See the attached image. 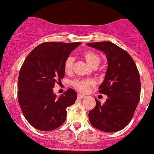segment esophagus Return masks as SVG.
I'll return each instance as SVG.
<instances>
[{"mask_svg":"<svg viewBox=\"0 0 154 154\" xmlns=\"http://www.w3.org/2000/svg\"><path fill=\"white\" fill-rule=\"evenodd\" d=\"M85 97H86V96L83 95V94H77V97H78L79 99H83V98H84Z\"/></svg>","mask_w":154,"mask_h":154,"instance_id":"34e87169","label":"esophagus"}]
</instances>
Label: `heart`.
Instances as JSON below:
<instances>
[{"label": "heart", "instance_id": "1", "mask_svg": "<svg viewBox=\"0 0 154 154\" xmlns=\"http://www.w3.org/2000/svg\"><path fill=\"white\" fill-rule=\"evenodd\" d=\"M83 57L88 65L91 68H97L100 63V57L96 52L92 51H87L83 53ZM74 60L72 57H69L65 60L64 70L66 73L71 72L73 67ZM72 86L80 92H87L89 87L94 84L92 80H75L71 83Z\"/></svg>", "mask_w": 154, "mask_h": 154}]
</instances>
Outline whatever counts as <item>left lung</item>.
Listing matches in <instances>:
<instances>
[{"mask_svg":"<svg viewBox=\"0 0 154 154\" xmlns=\"http://www.w3.org/2000/svg\"><path fill=\"white\" fill-rule=\"evenodd\" d=\"M87 45L106 54L108 67L99 92L107 95L103 104L95 99L96 106L88 113L90 123L107 133L117 132L128 125L140 99V76L133 58L111 42L88 43Z\"/></svg>","mask_w":154,"mask_h":154,"instance_id":"8db88e82","label":"left lung"}]
</instances>
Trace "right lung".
<instances>
[{"label": "right lung", "instance_id": "obj_1", "mask_svg": "<svg viewBox=\"0 0 154 154\" xmlns=\"http://www.w3.org/2000/svg\"><path fill=\"white\" fill-rule=\"evenodd\" d=\"M80 42H45L35 47L24 60L18 80V100L23 115L34 128L51 131L60 127L67 107L77 100L72 88L59 97L53 91L65 76L64 63Z\"/></svg>", "mask_w": 154, "mask_h": 154}]
</instances>
